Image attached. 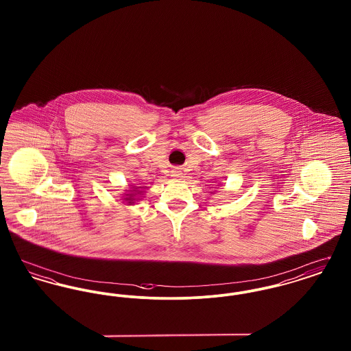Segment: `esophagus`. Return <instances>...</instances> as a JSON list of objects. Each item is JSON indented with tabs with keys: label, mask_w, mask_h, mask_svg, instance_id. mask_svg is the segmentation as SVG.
<instances>
[{
	"label": "esophagus",
	"mask_w": 351,
	"mask_h": 351,
	"mask_svg": "<svg viewBox=\"0 0 351 351\" xmlns=\"http://www.w3.org/2000/svg\"><path fill=\"white\" fill-rule=\"evenodd\" d=\"M171 176H172L173 179H182V178H183V172L179 171V169H173V171L171 172Z\"/></svg>",
	"instance_id": "34e87169"
}]
</instances>
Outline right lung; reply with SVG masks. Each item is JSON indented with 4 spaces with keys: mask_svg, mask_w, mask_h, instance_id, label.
Instances as JSON below:
<instances>
[{
    "mask_svg": "<svg viewBox=\"0 0 351 351\" xmlns=\"http://www.w3.org/2000/svg\"><path fill=\"white\" fill-rule=\"evenodd\" d=\"M146 186H138V185H132L130 189H126V192L122 195L123 202L126 201L128 205H134V202L141 200Z\"/></svg>",
    "mask_w": 351,
    "mask_h": 351,
    "instance_id": "1",
    "label": "right lung"
}]
</instances>
